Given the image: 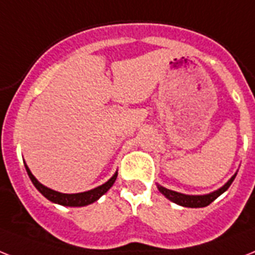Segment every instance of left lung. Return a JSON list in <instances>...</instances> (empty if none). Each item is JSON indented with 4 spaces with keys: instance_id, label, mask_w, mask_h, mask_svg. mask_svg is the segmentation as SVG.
Listing matches in <instances>:
<instances>
[{
    "instance_id": "8db88e82",
    "label": "left lung",
    "mask_w": 255,
    "mask_h": 255,
    "mask_svg": "<svg viewBox=\"0 0 255 255\" xmlns=\"http://www.w3.org/2000/svg\"><path fill=\"white\" fill-rule=\"evenodd\" d=\"M236 175L237 174L233 175V177H232L231 179H229L224 186H223V187H220L219 190H216V191L214 192L206 194V195H186V194H181V192L173 191V190L165 188L160 185H157V187H158V191H160L162 195L166 196L167 199L171 200L173 203H177V204H179V206L182 207L202 208V207H207L208 204H211V203L214 202L216 198H219L223 192L227 191V190L229 188V186L232 185V182L235 181Z\"/></svg>"
}]
</instances>
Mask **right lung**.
I'll list each match as a JSON object with an SVG mask.
<instances>
[{
    "label": "right lung",
    "mask_w": 255,
    "mask_h": 255,
    "mask_svg": "<svg viewBox=\"0 0 255 255\" xmlns=\"http://www.w3.org/2000/svg\"><path fill=\"white\" fill-rule=\"evenodd\" d=\"M27 170V174L30 177L31 182L34 183V186L39 190L41 195L45 196L47 199L51 200L53 203H57V204H61V206H67V207H84L88 206V204H92L95 200H98L103 194H106L110 190V187L114 185V182L117 181L118 177V171L113 177L110 178L109 181L103 185L98 186V187L93 188V190H89V191L85 192H78V194H63V192L55 191V190H51V188L45 187L44 185H41L40 182L36 179V178L32 175V173L30 171L28 166L24 165Z\"/></svg>",
    "instance_id": "add662e5"
}]
</instances>
